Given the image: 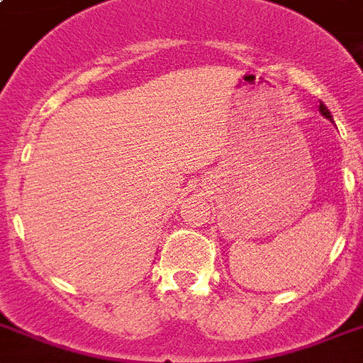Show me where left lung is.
<instances>
[{"label": "left lung", "instance_id": "left-lung-1", "mask_svg": "<svg viewBox=\"0 0 363 363\" xmlns=\"http://www.w3.org/2000/svg\"><path fill=\"white\" fill-rule=\"evenodd\" d=\"M320 113L326 116V118H330V121H332V115H330V111L326 109V105H324V104H320Z\"/></svg>", "mask_w": 363, "mask_h": 363}]
</instances>
